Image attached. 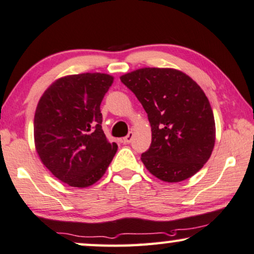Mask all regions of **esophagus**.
<instances>
[{"instance_id":"34e87169","label":"esophagus","mask_w":254,"mask_h":254,"mask_svg":"<svg viewBox=\"0 0 254 254\" xmlns=\"http://www.w3.org/2000/svg\"><path fill=\"white\" fill-rule=\"evenodd\" d=\"M133 137H134V133H133V131H129L128 135L125 136V137L123 138V142L124 143H130L131 141H133Z\"/></svg>"}]
</instances>
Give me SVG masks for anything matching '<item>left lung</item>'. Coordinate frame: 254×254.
<instances>
[{
    "label": "left lung",
    "mask_w": 254,
    "mask_h": 254,
    "mask_svg": "<svg viewBox=\"0 0 254 254\" xmlns=\"http://www.w3.org/2000/svg\"><path fill=\"white\" fill-rule=\"evenodd\" d=\"M144 108L152 141L141 160L161 181L181 182L206 164L215 143L211 104L179 69L144 67L120 76Z\"/></svg>",
    "instance_id": "left-lung-1"
}]
</instances>
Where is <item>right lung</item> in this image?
I'll return each mask as SVG.
<instances>
[{"mask_svg":"<svg viewBox=\"0 0 254 254\" xmlns=\"http://www.w3.org/2000/svg\"><path fill=\"white\" fill-rule=\"evenodd\" d=\"M113 83L104 73L66 75L43 93L34 116L35 149L66 185L86 188L100 180L118 150L102 129L101 103Z\"/></svg>","mask_w":254,"mask_h":254,"instance_id":"add662e5","label":"right lung"}]
</instances>
